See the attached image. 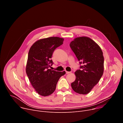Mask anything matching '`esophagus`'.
I'll return each mask as SVG.
<instances>
[{
    "label": "esophagus",
    "mask_w": 123,
    "mask_h": 123,
    "mask_svg": "<svg viewBox=\"0 0 123 123\" xmlns=\"http://www.w3.org/2000/svg\"><path fill=\"white\" fill-rule=\"evenodd\" d=\"M66 74H69V73H71V72H66Z\"/></svg>",
    "instance_id": "esophagus-1"
}]
</instances>
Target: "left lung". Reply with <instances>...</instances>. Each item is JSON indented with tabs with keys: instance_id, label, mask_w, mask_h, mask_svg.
<instances>
[{
	"instance_id": "obj_1",
	"label": "left lung",
	"mask_w": 123,
	"mask_h": 123,
	"mask_svg": "<svg viewBox=\"0 0 123 123\" xmlns=\"http://www.w3.org/2000/svg\"><path fill=\"white\" fill-rule=\"evenodd\" d=\"M69 46L80 64V69L75 72L76 79L71 84L72 87L76 93L87 94L103 75V52L93 40L87 37L76 38Z\"/></svg>"
}]
</instances>
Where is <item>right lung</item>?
<instances>
[{"instance_id": "1", "label": "right lung", "mask_w": 123, "mask_h": 123, "mask_svg": "<svg viewBox=\"0 0 123 123\" xmlns=\"http://www.w3.org/2000/svg\"><path fill=\"white\" fill-rule=\"evenodd\" d=\"M64 39L50 37L35 42L31 47L28 56L26 71L36 91L47 96L53 93L59 78L66 74L49 69L54 62L51 59L54 50L63 44Z\"/></svg>"}]
</instances>
